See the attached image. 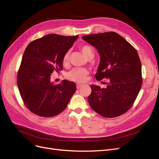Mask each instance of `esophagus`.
Here are the masks:
<instances>
[{"label":"esophagus","instance_id":"obj_1","mask_svg":"<svg viewBox=\"0 0 159 159\" xmlns=\"http://www.w3.org/2000/svg\"><path fill=\"white\" fill-rule=\"evenodd\" d=\"M82 86H83V85H82V84H76V89H80V88H81Z\"/></svg>","mask_w":159,"mask_h":159}]
</instances>
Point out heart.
Listing matches in <instances>:
<instances>
[{"label":"heart","mask_w":159,"mask_h":159,"mask_svg":"<svg viewBox=\"0 0 159 159\" xmlns=\"http://www.w3.org/2000/svg\"><path fill=\"white\" fill-rule=\"evenodd\" d=\"M81 52H83V55L85 56L86 59L90 57H93L94 52L93 49L89 45H83L80 48ZM70 51H68L65 53L63 58V63L64 65L69 63L70 58ZM89 75V71L85 69H73L66 74V78L68 80L76 82V83H84L86 80L87 76Z\"/></svg>","instance_id":"1"}]
</instances>
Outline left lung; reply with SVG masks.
I'll return each instance as SVG.
<instances>
[{"instance_id": "8db88e82", "label": "left lung", "mask_w": 159, "mask_h": 159, "mask_svg": "<svg viewBox=\"0 0 159 159\" xmlns=\"http://www.w3.org/2000/svg\"><path fill=\"white\" fill-rule=\"evenodd\" d=\"M82 38L100 55L95 78L110 80L106 88L90 85L92 93L88 98L90 107L104 117L124 114L134 103L143 83L141 63L137 50L113 32L84 35Z\"/></svg>"}]
</instances>
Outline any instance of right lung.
Instances as JSON below:
<instances>
[{
    "label": "right lung",
    "mask_w": 159,
    "mask_h": 159,
    "mask_svg": "<svg viewBox=\"0 0 159 159\" xmlns=\"http://www.w3.org/2000/svg\"><path fill=\"white\" fill-rule=\"evenodd\" d=\"M79 35L48 34L25 48L17 76V86L25 105L38 116L50 117L61 113L76 90L73 82L51 81L53 71L63 68V58Z\"/></svg>",
    "instance_id": "add662e5"
}]
</instances>
